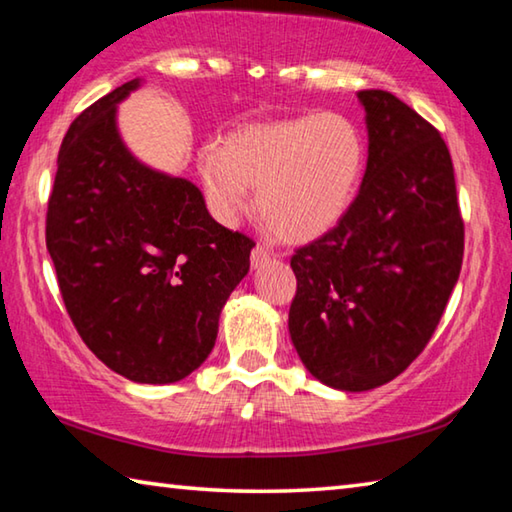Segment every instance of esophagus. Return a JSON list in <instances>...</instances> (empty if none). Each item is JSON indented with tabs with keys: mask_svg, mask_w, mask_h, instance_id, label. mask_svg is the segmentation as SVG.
Instances as JSON below:
<instances>
[{
	"mask_svg": "<svg viewBox=\"0 0 512 512\" xmlns=\"http://www.w3.org/2000/svg\"><path fill=\"white\" fill-rule=\"evenodd\" d=\"M271 257H273V253H268L266 248L255 246L253 253H250V264H253V268H259V266H264Z\"/></svg>",
	"mask_w": 512,
	"mask_h": 512,
	"instance_id": "34e87169",
	"label": "esophagus"
}]
</instances>
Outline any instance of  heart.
I'll use <instances>...</instances> for the list:
<instances>
[{"instance_id": "1", "label": "heart", "mask_w": 512, "mask_h": 512, "mask_svg": "<svg viewBox=\"0 0 512 512\" xmlns=\"http://www.w3.org/2000/svg\"><path fill=\"white\" fill-rule=\"evenodd\" d=\"M361 128L339 112L241 126L198 158L212 214L235 225L257 189V212L287 244L332 232L359 194L366 171Z\"/></svg>"}]
</instances>
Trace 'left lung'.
I'll return each instance as SVG.
<instances>
[{"instance_id": "obj_1", "label": "left lung", "mask_w": 512, "mask_h": 512, "mask_svg": "<svg viewBox=\"0 0 512 512\" xmlns=\"http://www.w3.org/2000/svg\"><path fill=\"white\" fill-rule=\"evenodd\" d=\"M368 162L348 216L296 250L289 334L320 384L361 393L395 379L429 343L463 264L447 144L391 92L357 94Z\"/></svg>"}]
</instances>
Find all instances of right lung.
I'll list each match as a JSON object with an SVG mask.
<instances>
[{"mask_svg": "<svg viewBox=\"0 0 512 512\" xmlns=\"http://www.w3.org/2000/svg\"><path fill=\"white\" fill-rule=\"evenodd\" d=\"M133 79L72 121L47 207V250L85 345L137 384H176L201 366L253 241L223 228L192 180L135 158L117 106Z\"/></svg>", "mask_w": 512, "mask_h": 512, "instance_id": "right-lung-1", "label": "right lung"}]
</instances>
